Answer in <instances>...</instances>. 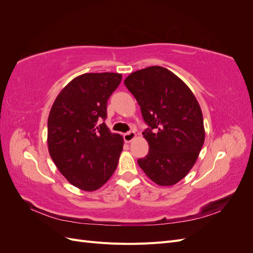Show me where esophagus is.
<instances>
[{"instance_id": "34e87169", "label": "esophagus", "mask_w": 253, "mask_h": 253, "mask_svg": "<svg viewBox=\"0 0 253 253\" xmlns=\"http://www.w3.org/2000/svg\"><path fill=\"white\" fill-rule=\"evenodd\" d=\"M135 137H136V134L133 131H129V132L124 134V139L126 142H131L135 138Z\"/></svg>"}]
</instances>
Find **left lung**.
Masks as SVG:
<instances>
[{"label": "left lung", "instance_id": "1", "mask_svg": "<svg viewBox=\"0 0 253 253\" xmlns=\"http://www.w3.org/2000/svg\"><path fill=\"white\" fill-rule=\"evenodd\" d=\"M125 85L138 102L148 128V155L137 160L159 186H172L192 169L205 141L201 106L177 76L150 66L127 76Z\"/></svg>", "mask_w": 253, "mask_h": 253}]
</instances>
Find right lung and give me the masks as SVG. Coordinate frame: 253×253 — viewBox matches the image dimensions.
Instances as JSON below:
<instances>
[{"instance_id":"1","label":"right lung","mask_w":253,"mask_h":253,"mask_svg":"<svg viewBox=\"0 0 253 253\" xmlns=\"http://www.w3.org/2000/svg\"><path fill=\"white\" fill-rule=\"evenodd\" d=\"M122 76L83 74L61 90L47 121V143L58 170L73 186L95 191L118 165L124 138L105 126L106 106Z\"/></svg>"}]
</instances>
